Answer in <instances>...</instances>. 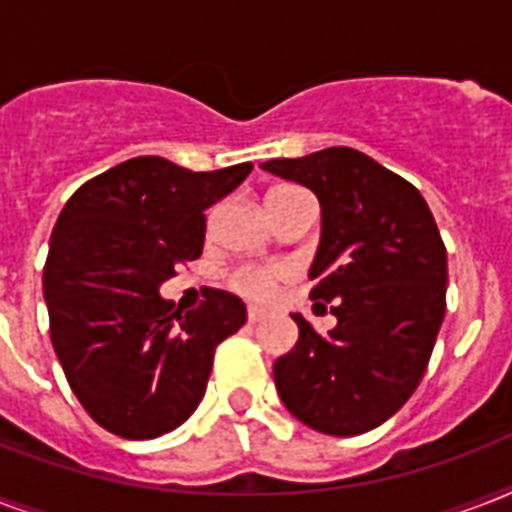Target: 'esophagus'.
<instances>
[{
	"label": "esophagus",
	"mask_w": 512,
	"mask_h": 512,
	"mask_svg": "<svg viewBox=\"0 0 512 512\" xmlns=\"http://www.w3.org/2000/svg\"><path fill=\"white\" fill-rule=\"evenodd\" d=\"M265 316H268V311H265V308H257V305H249V311H247L249 324H257V321H263Z\"/></svg>",
	"instance_id": "esophagus-1"
}]
</instances>
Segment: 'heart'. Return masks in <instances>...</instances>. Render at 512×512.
<instances>
[{
  "label": "heart",
  "instance_id": "heart-1",
  "mask_svg": "<svg viewBox=\"0 0 512 512\" xmlns=\"http://www.w3.org/2000/svg\"><path fill=\"white\" fill-rule=\"evenodd\" d=\"M295 191L292 185H279V188H273L271 196H279V193ZM268 196V199H271ZM281 268L279 265H249V268H241L236 276H233V287L239 289V292H247V295H265L268 289L281 279Z\"/></svg>",
  "mask_w": 512,
  "mask_h": 512
}]
</instances>
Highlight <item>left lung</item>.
Returning a JSON list of instances; mask_svg holds the SVG:
<instances>
[{
  "label": "left lung",
  "mask_w": 512,
  "mask_h": 512,
  "mask_svg": "<svg viewBox=\"0 0 512 512\" xmlns=\"http://www.w3.org/2000/svg\"><path fill=\"white\" fill-rule=\"evenodd\" d=\"M321 204L311 300L332 305L321 337L292 313L300 337L273 364L281 401L327 436L377 428L409 401L446 313V247L422 193L356 148L271 159Z\"/></svg>",
  "instance_id": "8db88e82"
}]
</instances>
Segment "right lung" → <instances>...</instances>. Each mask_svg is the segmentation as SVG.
Instances as JSON below:
<instances>
[{
  "mask_svg": "<svg viewBox=\"0 0 512 512\" xmlns=\"http://www.w3.org/2000/svg\"><path fill=\"white\" fill-rule=\"evenodd\" d=\"M249 172V162L191 172L138 156L87 180L60 212L44 263L52 348L108 433L143 441L183 425L204 398L215 348L247 321L231 292L209 289L180 313L159 287L201 255L204 209Z\"/></svg>",
  "mask_w": 512,
  "mask_h": 512,
  "instance_id": "obj_1",
  "label": "right lung"
}]
</instances>
